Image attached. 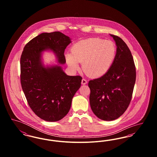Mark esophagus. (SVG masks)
<instances>
[{"label": "esophagus", "mask_w": 157, "mask_h": 157, "mask_svg": "<svg viewBox=\"0 0 157 157\" xmlns=\"http://www.w3.org/2000/svg\"><path fill=\"white\" fill-rule=\"evenodd\" d=\"M81 83H82V85H86L87 83V81L86 79H82Z\"/></svg>", "instance_id": "obj_1"}]
</instances>
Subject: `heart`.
<instances>
[{
  "instance_id": "1",
  "label": "heart",
  "mask_w": 157,
  "mask_h": 157,
  "mask_svg": "<svg viewBox=\"0 0 157 157\" xmlns=\"http://www.w3.org/2000/svg\"><path fill=\"white\" fill-rule=\"evenodd\" d=\"M116 56L117 46L113 42L93 37L75 44L71 48V53H66L65 58L73 71L79 70V63H82L84 72L96 78L104 76L109 71Z\"/></svg>"
}]
</instances>
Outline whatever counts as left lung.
<instances>
[{"label":"left lung","mask_w":157,"mask_h":157,"mask_svg":"<svg viewBox=\"0 0 157 157\" xmlns=\"http://www.w3.org/2000/svg\"><path fill=\"white\" fill-rule=\"evenodd\" d=\"M117 46V56L105 75L90 80V105L101 120L110 121L120 117L130 104L136 80L134 59L127 44L120 37L110 35Z\"/></svg>","instance_id":"left-lung-1"}]
</instances>
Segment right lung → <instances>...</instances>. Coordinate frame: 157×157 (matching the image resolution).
Here are the masks:
<instances>
[{"label": "right lung", "instance_id": "1", "mask_svg": "<svg viewBox=\"0 0 157 157\" xmlns=\"http://www.w3.org/2000/svg\"><path fill=\"white\" fill-rule=\"evenodd\" d=\"M71 42L60 32L42 33L25 45L21 55L23 91L32 110L46 121H58L67 115L81 85V76L67 75L61 67L66 63L65 49ZM44 52H52L57 64L45 66Z\"/></svg>", "mask_w": 157, "mask_h": 157}]
</instances>
